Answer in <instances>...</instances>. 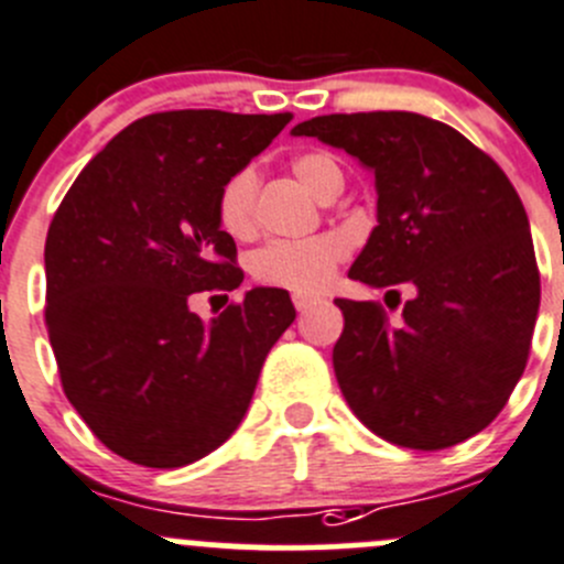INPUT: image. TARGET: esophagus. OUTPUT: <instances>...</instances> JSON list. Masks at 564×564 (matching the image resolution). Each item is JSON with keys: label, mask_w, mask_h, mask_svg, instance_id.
Wrapping results in <instances>:
<instances>
[{"label": "esophagus", "mask_w": 564, "mask_h": 564, "mask_svg": "<svg viewBox=\"0 0 564 564\" xmlns=\"http://www.w3.org/2000/svg\"><path fill=\"white\" fill-rule=\"evenodd\" d=\"M294 308L297 311H308L311 305H316L319 303V297H311V294H294Z\"/></svg>", "instance_id": "34e87169"}]
</instances>
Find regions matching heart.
Returning a JSON list of instances; mask_svg holds the SVG:
<instances>
[{"mask_svg":"<svg viewBox=\"0 0 564 564\" xmlns=\"http://www.w3.org/2000/svg\"><path fill=\"white\" fill-rule=\"evenodd\" d=\"M292 173L316 198H336L344 187V173L330 154L305 151L292 160ZM259 173L253 165L239 167L217 193V226L231 239L253 234V200ZM347 239L341 234H316L297 242H267L250 256V275L256 283L292 294H316L333 281L338 264L347 259Z\"/></svg>","mask_w":564,"mask_h":564,"instance_id":"b5f03b06","label":"heart"}]
</instances>
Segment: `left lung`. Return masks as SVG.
<instances>
[{
    "label": "left lung",
    "instance_id": "8db88e82",
    "mask_svg": "<svg viewBox=\"0 0 564 564\" xmlns=\"http://www.w3.org/2000/svg\"><path fill=\"white\" fill-rule=\"evenodd\" d=\"M292 134L375 171L377 226L349 278L413 292L399 319L375 300H336L333 369L352 413L404 449H449L482 433L527 369L540 308L527 209L510 178L468 137L419 112L322 115Z\"/></svg>",
    "mask_w": 564,
    "mask_h": 564
}]
</instances>
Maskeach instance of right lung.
<instances>
[{"label":"right lung","mask_w":564,"mask_h":564,"mask_svg":"<svg viewBox=\"0 0 564 564\" xmlns=\"http://www.w3.org/2000/svg\"><path fill=\"white\" fill-rule=\"evenodd\" d=\"M289 120L145 115L87 162L54 212L46 330L59 382L123 460L182 468L226 444L267 352L294 322L283 289H250L212 325L189 308L195 294L242 283L237 245L217 226V193Z\"/></svg>","instance_id":"right-lung-1"}]
</instances>
